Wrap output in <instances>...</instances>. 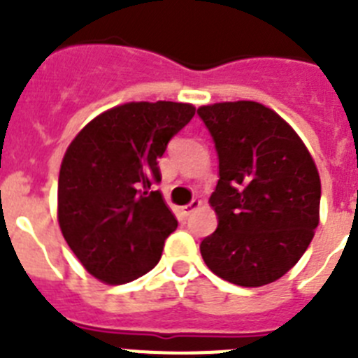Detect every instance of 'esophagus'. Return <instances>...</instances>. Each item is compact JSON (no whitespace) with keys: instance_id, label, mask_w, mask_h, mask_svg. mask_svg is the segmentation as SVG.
I'll return each instance as SVG.
<instances>
[{"instance_id":"1","label":"esophagus","mask_w":358,"mask_h":358,"mask_svg":"<svg viewBox=\"0 0 358 358\" xmlns=\"http://www.w3.org/2000/svg\"><path fill=\"white\" fill-rule=\"evenodd\" d=\"M199 208H201V201L194 199V201L189 202V204L182 206V213H185V215H192L195 210H199Z\"/></svg>"}]
</instances>
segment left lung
<instances>
[{
    "label": "left lung",
    "instance_id": "left-lung-1",
    "mask_svg": "<svg viewBox=\"0 0 358 358\" xmlns=\"http://www.w3.org/2000/svg\"><path fill=\"white\" fill-rule=\"evenodd\" d=\"M197 115L218 156L210 197L218 227L201 242L202 258L235 285L273 283L314 238L321 202L314 159L289 123L258 102L202 106Z\"/></svg>",
    "mask_w": 358,
    "mask_h": 358
}]
</instances>
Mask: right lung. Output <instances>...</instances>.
Here are the masks:
<instances>
[{
    "mask_svg": "<svg viewBox=\"0 0 358 358\" xmlns=\"http://www.w3.org/2000/svg\"><path fill=\"white\" fill-rule=\"evenodd\" d=\"M192 103L131 102L91 120L59 173V226L85 271L120 285L157 265L177 220L159 189L157 159L194 118Z\"/></svg>",
    "mask_w": 358,
    "mask_h": 358,
    "instance_id": "1",
    "label": "right lung"
}]
</instances>
